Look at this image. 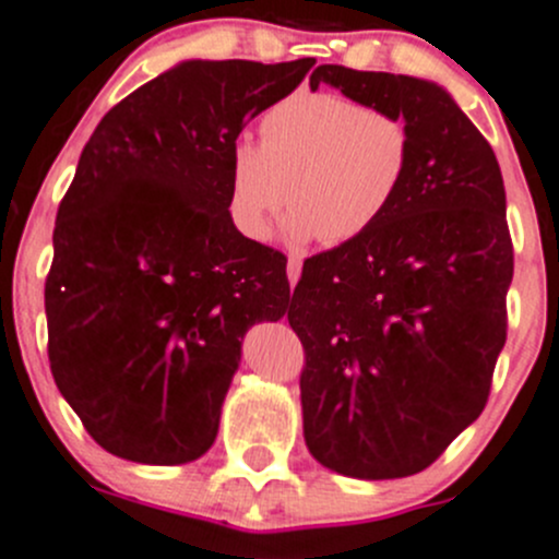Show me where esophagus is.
Segmentation results:
<instances>
[{"label":"esophagus","instance_id":"obj_1","mask_svg":"<svg viewBox=\"0 0 559 559\" xmlns=\"http://www.w3.org/2000/svg\"><path fill=\"white\" fill-rule=\"evenodd\" d=\"M300 273H302V262L297 257H289V262H286V275H289L292 286L300 281Z\"/></svg>","mask_w":559,"mask_h":559}]
</instances>
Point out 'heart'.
Listing matches in <instances>:
<instances>
[{"instance_id":"heart-1","label":"heart","mask_w":559,"mask_h":559,"mask_svg":"<svg viewBox=\"0 0 559 559\" xmlns=\"http://www.w3.org/2000/svg\"><path fill=\"white\" fill-rule=\"evenodd\" d=\"M259 132L262 143L229 151V216L248 240L267 238L289 197V243H357L384 222L414 165L408 121L343 94H292Z\"/></svg>"}]
</instances>
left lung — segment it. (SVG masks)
Returning a JSON list of instances; mask_svg holds the SVG:
<instances>
[{
	"mask_svg": "<svg viewBox=\"0 0 559 559\" xmlns=\"http://www.w3.org/2000/svg\"><path fill=\"white\" fill-rule=\"evenodd\" d=\"M414 132L384 222L302 264L289 324L306 348L302 436L316 462L365 481L425 471L478 419L506 343L514 248L498 159L432 81L321 64L311 75Z\"/></svg>",
	"mask_w": 559,
	"mask_h": 559,
	"instance_id": "1",
	"label": "left lung"
}]
</instances>
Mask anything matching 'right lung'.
Masks as SVG:
<instances>
[{"label": "right lung", "mask_w": 559, "mask_h": 559, "mask_svg": "<svg viewBox=\"0 0 559 559\" xmlns=\"http://www.w3.org/2000/svg\"><path fill=\"white\" fill-rule=\"evenodd\" d=\"M313 64L180 61L88 138L56 213L45 316L56 386L105 452L205 454L243 335L289 311L284 253L229 216V151Z\"/></svg>", "instance_id": "add662e5"}]
</instances>
